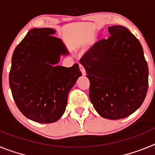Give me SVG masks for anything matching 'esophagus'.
Here are the masks:
<instances>
[{
    "instance_id": "obj_1",
    "label": "esophagus",
    "mask_w": 155,
    "mask_h": 155,
    "mask_svg": "<svg viewBox=\"0 0 155 155\" xmlns=\"http://www.w3.org/2000/svg\"><path fill=\"white\" fill-rule=\"evenodd\" d=\"M79 68H80V70H81V71L82 74L83 75L85 74V70H84V67H83V66H82L81 64H79Z\"/></svg>"
}]
</instances>
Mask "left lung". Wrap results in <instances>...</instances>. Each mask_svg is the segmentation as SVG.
Wrapping results in <instances>:
<instances>
[{"mask_svg": "<svg viewBox=\"0 0 155 155\" xmlns=\"http://www.w3.org/2000/svg\"><path fill=\"white\" fill-rule=\"evenodd\" d=\"M107 39L98 41L80 60L90 81L94 109L109 120L134 113L148 88V67L140 42L128 28L109 27Z\"/></svg>", "mask_w": 155, "mask_h": 155, "instance_id": "1", "label": "left lung"}]
</instances>
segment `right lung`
Here are the masks:
<instances>
[{
	"mask_svg": "<svg viewBox=\"0 0 155 155\" xmlns=\"http://www.w3.org/2000/svg\"><path fill=\"white\" fill-rule=\"evenodd\" d=\"M53 28H34L16 46L12 58L9 84L21 113L29 120L51 124L65 112L69 91L81 72L78 64L58 65L69 54Z\"/></svg>",
	"mask_w": 155,
	"mask_h": 155,
	"instance_id": "obj_1",
	"label": "right lung"
}]
</instances>
